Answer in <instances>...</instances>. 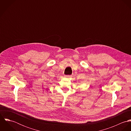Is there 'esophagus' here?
<instances>
[{
  "label": "esophagus",
  "instance_id": "esophagus-1",
  "mask_svg": "<svg viewBox=\"0 0 131 131\" xmlns=\"http://www.w3.org/2000/svg\"><path fill=\"white\" fill-rule=\"evenodd\" d=\"M64 77H65L66 78H70V77H71V75H65Z\"/></svg>",
  "mask_w": 131,
  "mask_h": 131
}]
</instances>
